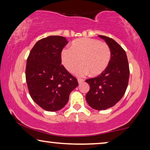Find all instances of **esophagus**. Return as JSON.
<instances>
[{"label":"esophagus","mask_w":150,"mask_h":150,"mask_svg":"<svg viewBox=\"0 0 150 150\" xmlns=\"http://www.w3.org/2000/svg\"><path fill=\"white\" fill-rule=\"evenodd\" d=\"M84 82V80L83 79H78V83H79V85H81L82 83H83Z\"/></svg>","instance_id":"esophagus-1"}]
</instances>
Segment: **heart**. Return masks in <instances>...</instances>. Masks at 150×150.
<instances>
[{"label":"heart","instance_id":"1","mask_svg":"<svg viewBox=\"0 0 150 150\" xmlns=\"http://www.w3.org/2000/svg\"><path fill=\"white\" fill-rule=\"evenodd\" d=\"M110 57L107 44L87 38L73 41L71 48L63 49L61 54L62 64L69 72H74L81 62L82 66L75 72L79 76L89 73L91 76L102 74L109 64Z\"/></svg>","mask_w":150,"mask_h":150}]
</instances>
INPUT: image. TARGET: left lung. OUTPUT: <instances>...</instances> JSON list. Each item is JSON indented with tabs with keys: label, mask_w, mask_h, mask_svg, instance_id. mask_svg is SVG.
<instances>
[{
	"label": "left lung",
	"mask_w": 150,
	"mask_h": 150,
	"mask_svg": "<svg viewBox=\"0 0 150 150\" xmlns=\"http://www.w3.org/2000/svg\"><path fill=\"white\" fill-rule=\"evenodd\" d=\"M98 37L109 46L111 57L107 68L102 74L85 81L90 86L85 98L92 108L102 110L115 105L124 96L130 71L126 53L122 46L108 37Z\"/></svg>",
	"instance_id": "1"
}]
</instances>
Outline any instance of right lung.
<instances>
[{
    "label": "right lung",
    "instance_id": "obj_1",
    "mask_svg": "<svg viewBox=\"0 0 150 150\" xmlns=\"http://www.w3.org/2000/svg\"><path fill=\"white\" fill-rule=\"evenodd\" d=\"M67 43L62 36L43 38L35 44L26 61V81L30 97L47 111L64 107L79 85L61 65V51Z\"/></svg>",
    "mask_w": 150,
    "mask_h": 150
}]
</instances>
